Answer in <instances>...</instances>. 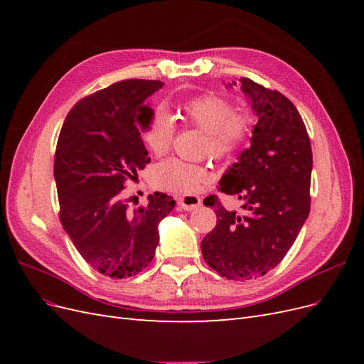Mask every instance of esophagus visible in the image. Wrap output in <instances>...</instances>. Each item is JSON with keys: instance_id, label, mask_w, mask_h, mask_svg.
Listing matches in <instances>:
<instances>
[{"instance_id": "34e87169", "label": "esophagus", "mask_w": 364, "mask_h": 364, "mask_svg": "<svg viewBox=\"0 0 364 364\" xmlns=\"http://www.w3.org/2000/svg\"><path fill=\"white\" fill-rule=\"evenodd\" d=\"M202 203L200 197L199 196H194V194H188V196H182L178 199V205L183 211H193V209L199 208Z\"/></svg>"}]
</instances>
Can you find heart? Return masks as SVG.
<instances>
[{"label":"heart","instance_id":"heart-1","mask_svg":"<svg viewBox=\"0 0 364 364\" xmlns=\"http://www.w3.org/2000/svg\"><path fill=\"white\" fill-rule=\"evenodd\" d=\"M182 118L206 134L205 151L214 159H226L246 144L252 130V117L235 112L225 98L206 94L183 103ZM174 121L165 112H156L142 134L146 146L156 156H162L171 147ZM153 183L174 194H196L213 181V174L203 165L181 159H167L153 170Z\"/></svg>","mask_w":364,"mask_h":364}]
</instances>
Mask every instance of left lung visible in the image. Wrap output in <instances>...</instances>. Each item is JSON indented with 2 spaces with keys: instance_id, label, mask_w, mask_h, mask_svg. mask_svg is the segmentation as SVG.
I'll return each mask as SVG.
<instances>
[{
  "instance_id": "left-lung-1",
  "label": "left lung",
  "mask_w": 364,
  "mask_h": 364,
  "mask_svg": "<svg viewBox=\"0 0 364 364\" xmlns=\"http://www.w3.org/2000/svg\"><path fill=\"white\" fill-rule=\"evenodd\" d=\"M240 83L258 123L250 147L225 171L218 188L243 200V213L228 211L215 196L206 197L203 205L215 208L217 225L200 247L206 264L222 277L247 281L278 266L308 218L313 153L287 97L250 79Z\"/></svg>"
}]
</instances>
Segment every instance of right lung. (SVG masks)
<instances>
[{
    "instance_id": "right-lung-1",
    "label": "right lung",
    "mask_w": 364,
    "mask_h": 364,
    "mask_svg": "<svg viewBox=\"0 0 364 364\" xmlns=\"http://www.w3.org/2000/svg\"><path fill=\"white\" fill-rule=\"evenodd\" d=\"M159 80H124L87 95L65 118L56 156L60 222L82 258L111 278L144 270L159 243L158 226L176 202L164 193L129 209L123 199L127 179L150 162L141 139L153 117L149 98Z\"/></svg>"
}]
</instances>
